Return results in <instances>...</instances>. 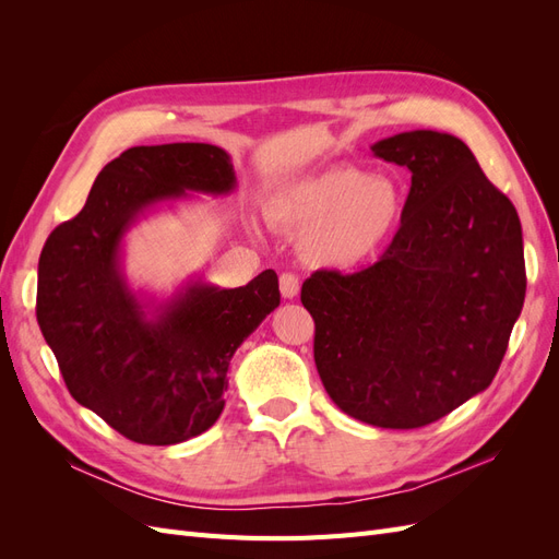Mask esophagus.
Listing matches in <instances>:
<instances>
[{"label":"esophagus","mask_w":559,"mask_h":559,"mask_svg":"<svg viewBox=\"0 0 559 559\" xmlns=\"http://www.w3.org/2000/svg\"><path fill=\"white\" fill-rule=\"evenodd\" d=\"M298 289H300V282H298V277L294 273L280 275V292H282L284 298H296Z\"/></svg>","instance_id":"obj_1"}]
</instances>
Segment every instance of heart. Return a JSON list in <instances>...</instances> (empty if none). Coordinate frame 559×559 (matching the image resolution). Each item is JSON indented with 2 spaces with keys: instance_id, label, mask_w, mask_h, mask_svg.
Here are the masks:
<instances>
[{
  "instance_id": "1",
  "label": "heart",
  "mask_w": 559,
  "mask_h": 559,
  "mask_svg": "<svg viewBox=\"0 0 559 559\" xmlns=\"http://www.w3.org/2000/svg\"><path fill=\"white\" fill-rule=\"evenodd\" d=\"M403 198L386 177L359 167H329L284 189L270 207L275 222L302 235V257L314 267L366 261L399 226Z\"/></svg>"
}]
</instances>
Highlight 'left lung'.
Returning a JSON list of instances; mask_svg holds the SVG:
<instances>
[{
  "label": "left lung",
  "mask_w": 559,
  "mask_h": 559,
  "mask_svg": "<svg viewBox=\"0 0 559 559\" xmlns=\"http://www.w3.org/2000/svg\"><path fill=\"white\" fill-rule=\"evenodd\" d=\"M370 148L413 175L401 228L359 273L317 270L300 300L337 408L373 427L417 429L492 384L527 289L522 226L452 134L413 130Z\"/></svg>",
  "instance_id": "obj_1"
}]
</instances>
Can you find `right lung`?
<instances>
[{
    "label": "right lung",
    "mask_w": 559,
    "mask_h": 559,
    "mask_svg": "<svg viewBox=\"0 0 559 559\" xmlns=\"http://www.w3.org/2000/svg\"><path fill=\"white\" fill-rule=\"evenodd\" d=\"M235 186L230 156L214 144L132 146L41 249L37 321L64 384L134 443L175 445L207 431L224 411L235 349L280 306L275 270L238 289L193 277L165 300L134 292L123 273V238L146 212Z\"/></svg>",
    "instance_id": "1"
}]
</instances>
